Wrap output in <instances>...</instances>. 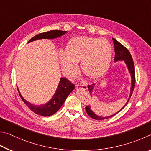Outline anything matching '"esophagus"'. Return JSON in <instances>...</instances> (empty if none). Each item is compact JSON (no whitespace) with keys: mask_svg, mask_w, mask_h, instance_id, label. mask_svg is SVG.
I'll use <instances>...</instances> for the list:
<instances>
[{"mask_svg":"<svg viewBox=\"0 0 151 151\" xmlns=\"http://www.w3.org/2000/svg\"><path fill=\"white\" fill-rule=\"evenodd\" d=\"M76 88H81V89H85V90H86V89H88V87H87L86 85H81V84H76Z\"/></svg>","mask_w":151,"mask_h":151,"instance_id":"1","label":"esophagus"}]
</instances>
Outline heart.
<instances>
[{
	"mask_svg": "<svg viewBox=\"0 0 151 151\" xmlns=\"http://www.w3.org/2000/svg\"><path fill=\"white\" fill-rule=\"evenodd\" d=\"M113 49L105 38L81 36L71 40L65 52L60 51V60L63 71L69 78L78 73L80 62L83 72L90 78L103 75L110 64Z\"/></svg>",
	"mask_w": 151,
	"mask_h": 151,
	"instance_id": "heart-1",
	"label": "heart"
}]
</instances>
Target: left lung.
<instances>
[{"label":"left lung","mask_w":151,"mask_h":151,"mask_svg":"<svg viewBox=\"0 0 151 151\" xmlns=\"http://www.w3.org/2000/svg\"><path fill=\"white\" fill-rule=\"evenodd\" d=\"M113 43H114V46H115V59L114 61L116 62H118V61H124L125 63H126L127 67L128 68V70L129 71V73L131 74V92H130V96H129V97L128 99L127 102L126 103V104L124 105V106L121 108V109L117 111L115 114H113L111 116H108V117H100V116L97 115L96 113H94L93 111L91 110V107L88 105V106L86 107V111L88 115L92 119H94L96 120H104V119H106L112 117L113 116L117 115L119 112H120L121 110H122L124 107L126 106V105L127 104V103L129 102V99H130L131 97L132 96V93H133L134 88V86H135V70H134V62L133 60V58H132L131 55L129 52V50L126 48V47L123 46L122 44L119 43L117 40H116L115 38H113ZM95 84L93 83L91 85H89L88 86V88L89 89V92L90 93V96L92 97V93H93V90L94 88Z\"/></svg>","instance_id":"1"}]
</instances>
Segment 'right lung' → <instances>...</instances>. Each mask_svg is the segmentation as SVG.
Masks as SVG:
<instances>
[{
	"label": "right lung",
	"mask_w": 151,
	"mask_h": 151,
	"mask_svg": "<svg viewBox=\"0 0 151 151\" xmlns=\"http://www.w3.org/2000/svg\"><path fill=\"white\" fill-rule=\"evenodd\" d=\"M66 32H67L66 31L55 30L40 33L31 38L28 41V43L39 39H54L63 35ZM74 88H75V86L73 83H71L70 81H69L66 78H61L60 83L56 89V91L54 93V96L48 102L42 105H34L28 101H26L21 96L18 89V91L21 99L24 102V104L30 108L31 111H32L37 115L43 116V117H47V116L54 115L60 109V108L63 104L69 94L73 90Z\"/></svg>",
	"instance_id": "1"
}]
</instances>
